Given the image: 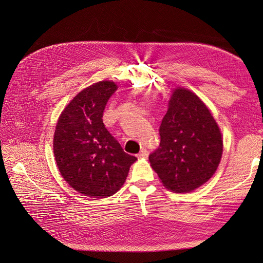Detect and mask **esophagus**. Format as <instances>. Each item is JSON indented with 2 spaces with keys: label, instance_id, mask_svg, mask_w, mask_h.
I'll list each match as a JSON object with an SVG mask.
<instances>
[{
  "label": "esophagus",
  "instance_id": "esophagus-1",
  "mask_svg": "<svg viewBox=\"0 0 263 263\" xmlns=\"http://www.w3.org/2000/svg\"><path fill=\"white\" fill-rule=\"evenodd\" d=\"M147 156H148V150L145 149V148H142V149L140 150V152L137 154V157H138V158H146Z\"/></svg>",
  "mask_w": 263,
  "mask_h": 263
}]
</instances>
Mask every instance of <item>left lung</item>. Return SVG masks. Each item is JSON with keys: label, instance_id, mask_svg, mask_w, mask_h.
I'll use <instances>...</instances> for the list:
<instances>
[{"label": "left lung", "instance_id": "left-lung-1", "mask_svg": "<svg viewBox=\"0 0 263 263\" xmlns=\"http://www.w3.org/2000/svg\"><path fill=\"white\" fill-rule=\"evenodd\" d=\"M159 147L149 155L163 185L187 193L206 182L222 155L220 130L193 92L175 89L160 127Z\"/></svg>", "mask_w": 263, "mask_h": 263}]
</instances>
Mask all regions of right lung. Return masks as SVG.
<instances>
[{"instance_id": "right-lung-1", "label": "right lung", "mask_w": 263, "mask_h": 263, "mask_svg": "<svg viewBox=\"0 0 263 263\" xmlns=\"http://www.w3.org/2000/svg\"><path fill=\"white\" fill-rule=\"evenodd\" d=\"M116 89L110 81L84 89L57 124L53 152L58 168L70 186L89 197L116 193L137 159L123 150L103 123L104 110Z\"/></svg>"}]
</instances>
